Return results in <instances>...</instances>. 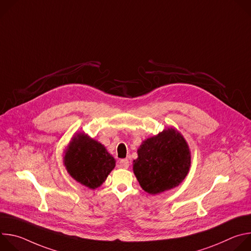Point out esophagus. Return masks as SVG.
<instances>
[{"label": "esophagus", "mask_w": 251, "mask_h": 251, "mask_svg": "<svg viewBox=\"0 0 251 251\" xmlns=\"http://www.w3.org/2000/svg\"><path fill=\"white\" fill-rule=\"evenodd\" d=\"M119 164H120V167H121V168H124V169H128L129 166H130V162H129V160H127V159H122V160H120Z\"/></svg>", "instance_id": "esophagus-1"}]
</instances>
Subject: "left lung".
I'll return each mask as SVG.
<instances>
[{"instance_id":"obj_1","label":"left lung","mask_w":251,"mask_h":251,"mask_svg":"<svg viewBox=\"0 0 251 251\" xmlns=\"http://www.w3.org/2000/svg\"><path fill=\"white\" fill-rule=\"evenodd\" d=\"M133 171L145 192L156 195L180 185L191 166L184 137L171 128L149 138L139 147Z\"/></svg>"}]
</instances>
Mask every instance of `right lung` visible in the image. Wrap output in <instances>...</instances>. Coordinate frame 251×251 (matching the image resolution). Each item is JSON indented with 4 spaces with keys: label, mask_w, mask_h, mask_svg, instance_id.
Listing matches in <instances>:
<instances>
[{
    "label": "right lung",
    "mask_w": 251,
    "mask_h": 251,
    "mask_svg": "<svg viewBox=\"0 0 251 251\" xmlns=\"http://www.w3.org/2000/svg\"><path fill=\"white\" fill-rule=\"evenodd\" d=\"M115 162L102 144L84 134L75 137L64 156V165L69 175L92 190L102 185L114 169Z\"/></svg>",
    "instance_id": "add662e5"
}]
</instances>
